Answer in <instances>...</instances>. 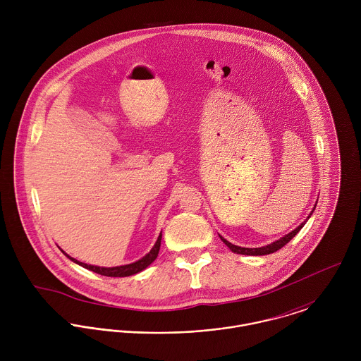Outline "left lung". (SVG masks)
Wrapping results in <instances>:
<instances>
[{
	"label": "left lung",
	"mask_w": 361,
	"mask_h": 361,
	"mask_svg": "<svg viewBox=\"0 0 361 361\" xmlns=\"http://www.w3.org/2000/svg\"><path fill=\"white\" fill-rule=\"evenodd\" d=\"M315 208V206H314ZM314 208H312V211H314ZM312 211L310 212L309 216H307V219L305 221V222H302L296 229H293L292 232H289L288 235H285L283 238H281V239H278V240H275V242H272V243H269V245H267V246H262V247H256V249H247V247H240V246H236V245H232V243H229L226 239H224L221 235H219V238H221V240L233 252V253H236V255H243V256H265V255H271V253H275L276 250H279V249H282L289 240H292L293 239V236H296L298 233H299V231L305 226V224L309 221L310 216H311V214H312Z\"/></svg>",
	"instance_id": "8db88e82"
}]
</instances>
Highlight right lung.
Listing matches in <instances>:
<instances>
[{
  "label": "right lung",
  "mask_w": 361,
  "mask_h": 361,
  "mask_svg": "<svg viewBox=\"0 0 361 361\" xmlns=\"http://www.w3.org/2000/svg\"><path fill=\"white\" fill-rule=\"evenodd\" d=\"M161 238H162V233H159L157 242L153 246V249L145 256V257L135 261V262H130V264H126V265H118V267H99V265H92V264H86V262H80L78 261L76 258L71 257L69 255H66L63 250H61L66 257L69 258L71 261L79 264L80 267L86 268V269H90L93 272H97L100 275L104 276H130V275H135L137 272H142L143 269H146L153 261H154L157 256H158V252H159V246H161Z\"/></svg>",
  "instance_id": "1"
}]
</instances>
